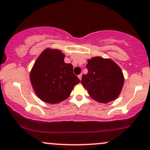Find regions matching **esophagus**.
<instances>
[{
    "label": "esophagus",
    "mask_w": 150,
    "mask_h": 150,
    "mask_svg": "<svg viewBox=\"0 0 150 150\" xmlns=\"http://www.w3.org/2000/svg\"><path fill=\"white\" fill-rule=\"evenodd\" d=\"M78 78L80 79V80H81V79H82V74H80V75H78Z\"/></svg>",
    "instance_id": "34e87169"
}]
</instances>
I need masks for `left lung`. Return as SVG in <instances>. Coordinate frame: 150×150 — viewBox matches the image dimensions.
<instances>
[{"instance_id": "1", "label": "left lung", "mask_w": 150, "mask_h": 150, "mask_svg": "<svg viewBox=\"0 0 150 150\" xmlns=\"http://www.w3.org/2000/svg\"><path fill=\"white\" fill-rule=\"evenodd\" d=\"M86 67L88 72L83 75L81 83L92 99L106 104L119 97L125 78L116 62L97 56L88 59Z\"/></svg>"}]
</instances>
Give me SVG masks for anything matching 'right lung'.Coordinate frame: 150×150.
<instances>
[{
  "label": "right lung",
  "mask_w": 150,
  "mask_h": 150,
  "mask_svg": "<svg viewBox=\"0 0 150 150\" xmlns=\"http://www.w3.org/2000/svg\"><path fill=\"white\" fill-rule=\"evenodd\" d=\"M65 54L47 47L40 53L30 72V80L35 95L42 101L57 104L66 100L74 86L80 82L73 67L64 62Z\"/></svg>",
  "instance_id": "right-lung-1"
}]
</instances>
